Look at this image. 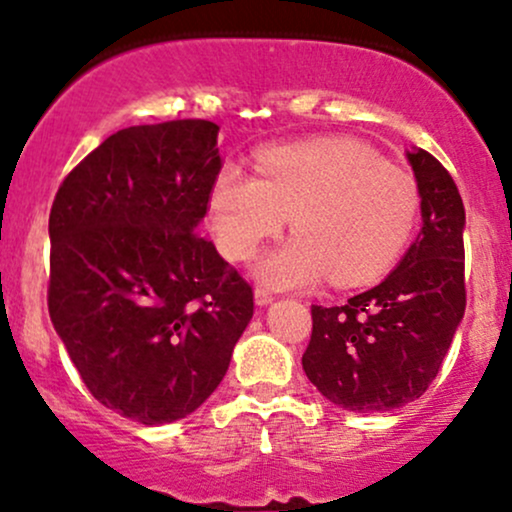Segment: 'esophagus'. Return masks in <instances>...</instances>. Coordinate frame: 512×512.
I'll list each match as a JSON object with an SVG mask.
<instances>
[{
	"mask_svg": "<svg viewBox=\"0 0 512 512\" xmlns=\"http://www.w3.org/2000/svg\"><path fill=\"white\" fill-rule=\"evenodd\" d=\"M274 301V293L269 289H264V286H257L255 289V303L257 305H269Z\"/></svg>",
	"mask_w": 512,
	"mask_h": 512,
	"instance_id": "34e87169",
	"label": "esophagus"
}]
</instances>
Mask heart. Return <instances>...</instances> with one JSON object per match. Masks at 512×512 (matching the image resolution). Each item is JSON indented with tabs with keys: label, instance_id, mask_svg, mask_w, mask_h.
<instances>
[{
	"label": "heart",
	"instance_id": "obj_1",
	"mask_svg": "<svg viewBox=\"0 0 512 512\" xmlns=\"http://www.w3.org/2000/svg\"><path fill=\"white\" fill-rule=\"evenodd\" d=\"M257 175L226 163L209 192L216 245L228 260H250L279 236L257 274L276 289H303L330 276L337 286L375 279L395 262L414 231L419 185L407 168L383 161L354 139H310L267 146Z\"/></svg>",
	"mask_w": 512,
	"mask_h": 512
}]
</instances>
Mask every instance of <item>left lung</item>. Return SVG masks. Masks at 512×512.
<instances>
[{"mask_svg": "<svg viewBox=\"0 0 512 512\" xmlns=\"http://www.w3.org/2000/svg\"><path fill=\"white\" fill-rule=\"evenodd\" d=\"M421 233L395 272L344 305H313L308 380L349 411H390L436 380L464 315V204L438 158L409 154Z\"/></svg>", "mask_w": 512, "mask_h": 512, "instance_id": "obj_1", "label": "left lung"}]
</instances>
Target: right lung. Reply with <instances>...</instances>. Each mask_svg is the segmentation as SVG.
<instances>
[{
	"instance_id": "add662e5",
	"label": "right lung",
	"mask_w": 512,
	"mask_h": 512,
	"mask_svg": "<svg viewBox=\"0 0 512 512\" xmlns=\"http://www.w3.org/2000/svg\"><path fill=\"white\" fill-rule=\"evenodd\" d=\"M219 125L115 132L50 209L48 310L98 402L139 424L192 414L248 327L252 286L199 236L223 168Z\"/></svg>"
}]
</instances>
